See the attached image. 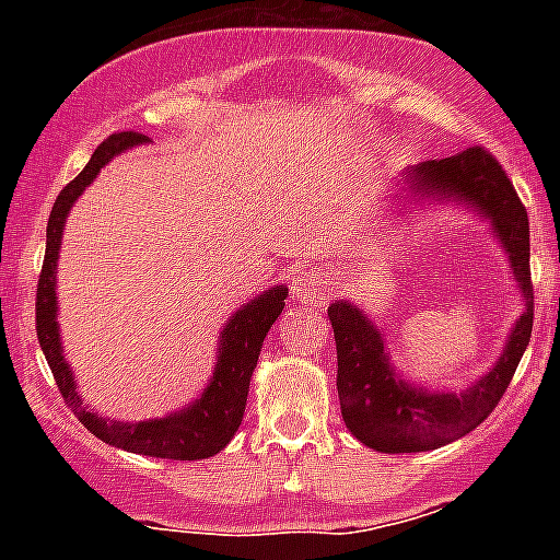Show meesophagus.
<instances>
[{
  "label": "esophagus",
  "mask_w": 560,
  "mask_h": 560,
  "mask_svg": "<svg viewBox=\"0 0 560 560\" xmlns=\"http://www.w3.org/2000/svg\"><path fill=\"white\" fill-rule=\"evenodd\" d=\"M292 298L301 303H314V306H325L332 298V284L325 273L319 270H301L292 279Z\"/></svg>",
  "instance_id": "34e87169"
}]
</instances>
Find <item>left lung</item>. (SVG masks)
I'll use <instances>...</instances> for the list:
<instances>
[{"label":"left lung","instance_id":"obj_1","mask_svg":"<svg viewBox=\"0 0 560 560\" xmlns=\"http://www.w3.org/2000/svg\"><path fill=\"white\" fill-rule=\"evenodd\" d=\"M406 180L417 191L460 197L490 217L501 244L510 252L512 273L521 281L525 312L512 327L510 343L488 376L460 395H431L395 380L385 341L369 316L338 301L327 308L338 354V400L349 431L380 453H425L466 436L482 425L504 398L534 327V284H530L528 211L510 175L485 145H471L447 160L422 162Z\"/></svg>","mask_w":560,"mask_h":560}]
</instances>
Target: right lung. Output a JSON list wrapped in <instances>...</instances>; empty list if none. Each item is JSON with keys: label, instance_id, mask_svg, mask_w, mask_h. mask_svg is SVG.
Returning <instances> with one entry per match:
<instances>
[{"label": "right lung", "instance_id": "1", "mask_svg": "<svg viewBox=\"0 0 560 560\" xmlns=\"http://www.w3.org/2000/svg\"><path fill=\"white\" fill-rule=\"evenodd\" d=\"M143 140L145 135L132 132V129L113 132L110 138H105L97 145L89 165L56 197L54 211H50L48 219V233H45L43 270H39L37 279V338L61 398H65V404L75 411L78 420L94 436L103 439L105 444H113V447L127 450V453L167 457V460H200V457H211L219 450L228 447V442L235 436L241 420H244L248 380H252V371L257 365L259 349H262L270 325H273L276 316L284 308V287H273V290L259 295L257 301L248 303L241 312H235L233 319L222 330V349H219L217 371H213V382L202 393V398L186 406L178 415L162 417V420L116 422L103 420L94 411H86L83 398L78 395L75 380H72L70 369H67L65 358H61L59 330H56V259H59L61 230H65L67 211L75 202V197L86 189V184H92L94 175L100 173V167L107 160H113L118 151L129 149V145L143 143Z\"/></svg>", "mask_w": 560, "mask_h": 560}]
</instances>
